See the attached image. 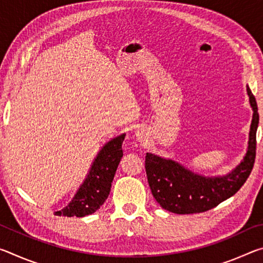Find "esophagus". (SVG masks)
<instances>
[{"instance_id": "1", "label": "esophagus", "mask_w": 263, "mask_h": 263, "mask_svg": "<svg viewBox=\"0 0 263 263\" xmlns=\"http://www.w3.org/2000/svg\"><path fill=\"white\" fill-rule=\"evenodd\" d=\"M138 136H139V135H138Z\"/></svg>"}]
</instances>
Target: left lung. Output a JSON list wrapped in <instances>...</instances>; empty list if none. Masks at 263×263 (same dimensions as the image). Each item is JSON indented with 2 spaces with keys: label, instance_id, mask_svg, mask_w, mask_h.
I'll return each instance as SVG.
<instances>
[{
  "label": "left lung",
  "instance_id": "left-lung-1",
  "mask_svg": "<svg viewBox=\"0 0 263 263\" xmlns=\"http://www.w3.org/2000/svg\"><path fill=\"white\" fill-rule=\"evenodd\" d=\"M253 108L248 149L239 166L225 176L206 177L194 174L173 160L147 153L145 158L146 174L151 191L164 210L189 215L210 210L230 198L241 188L251 174L256 155V130L259 112L254 95L247 86Z\"/></svg>",
  "mask_w": 263,
  "mask_h": 263
}]
</instances>
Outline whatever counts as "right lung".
<instances>
[{"label": "right lung", "instance_id": "right-lung-1", "mask_svg": "<svg viewBox=\"0 0 263 263\" xmlns=\"http://www.w3.org/2000/svg\"><path fill=\"white\" fill-rule=\"evenodd\" d=\"M125 135L110 140L97 154L86 181L67 206L55 212L58 216L84 217L99 210L108 198L114 176L123 157L122 144Z\"/></svg>", "mask_w": 263, "mask_h": 263}]
</instances>
